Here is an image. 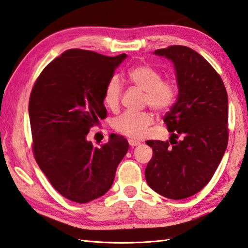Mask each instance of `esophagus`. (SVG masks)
Listing matches in <instances>:
<instances>
[{
	"instance_id": "1",
	"label": "esophagus",
	"mask_w": 248,
	"mask_h": 248,
	"mask_svg": "<svg viewBox=\"0 0 248 248\" xmlns=\"http://www.w3.org/2000/svg\"><path fill=\"white\" fill-rule=\"evenodd\" d=\"M128 142H129V145H130V146H132V147H134V146H138V145H140V142H138V140H129Z\"/></svg>"
}]
</instances>
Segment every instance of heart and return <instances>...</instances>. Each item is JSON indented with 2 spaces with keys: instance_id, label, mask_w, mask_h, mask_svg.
<instances>
[{
  "instance_id": "heart-1",
  "label": "heart",
  "mask_w": 248,
  "mask_h": 248,
  "mask_svg": "<svg viewBox=\"0 0 248 248\" xmlns=\"http://www.w3.org/2000/svg\"><path fill=\"white\" fill-rule=\"evenodd\" d=\"M131 84L144 91L143 103L157 113H166L177 99V86L171 78H162L161 72L148 64H138L128 71ZM123 82L118 76L110 77L103 91L104 104L111 110H117L123 98ZM154 124L152 111H124L113 121L118 133L130 139H142Z\"/></svg>"
}]
</instances>
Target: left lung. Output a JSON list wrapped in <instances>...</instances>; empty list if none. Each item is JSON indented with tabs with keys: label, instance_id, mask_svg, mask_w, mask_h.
Instances as JSON below:
<instances>
[{
	"label": "left lung",
	"instance_id": "1",
	"mask_svg": "<svg viewBox=\"0 0 248 248\" xmlns=\"http://www.w3.org/2000/svg\"><path fill=\"white\" fill-rule=\"evenodd\" d=\"M155 53L174 62L178 96L163 118L170 140L146 142L154 155L145 177L159 195L181 200L207 185L224 156L228 94L220 75L191 48L173 45Z\"/></svg>",
	"mask_w": 248,
	"mask_h": 248
}]
</instances>
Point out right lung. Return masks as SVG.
Segmentation results:
<instances>
[{
    "label": "right lung",
    "mask_w": 248,
    "mask_h": 248,
    "mask_svg": "<svg viewBox=\"0 0 248 248\" xmlns=\"http://www.w3.org/2000/svg\"><path fill=\"white\" fill-rule=\"evenodd\" d=\"M125 57L70 49L34 82L29 100L34 158L51 186L73 202L108 192L128 152V140L116 134L100 147L87 140L89 130L108 115L105 85Z\"/></svg>",
    "instance_id": "right-lung-1"
}]
</instances>
